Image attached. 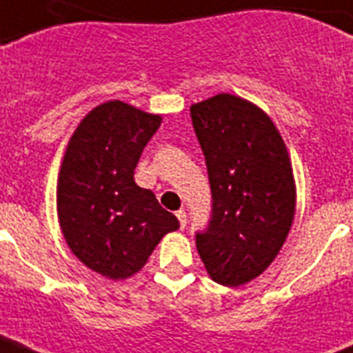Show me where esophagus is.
<instances>
[{
  "mask_svg": "<svg viewBox=\"0 0 353 353\" xmlns=\"http://www.w3.org/2000/svg\"><path fill=\"white\" fill-rule=\"evenodd\" d=\"M176 216H177V220H179V225H181V228H185V225H187V212L177 211Z\"/></svg>",
  "mask_w": 353,
  "mask_h": 353,
  "instance_id": "34e87169",
  "label": "esophagus"
}]
</instances>
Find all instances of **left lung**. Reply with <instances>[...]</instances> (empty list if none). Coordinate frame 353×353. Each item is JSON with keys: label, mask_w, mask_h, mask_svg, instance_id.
<instances>
[{"label": "left lung", "mask_w": 353, "mask_h": 353, "mask_svg": "<svg viewBox=\"0 0 353 353\" xmlns=\"http://www.w3.org/2000/svg\"><path fill=\"white\" fill-rule=\"evenodd\" d=\"M211 185V220L196 248L216 283L239 287L276 259L289 235L296 187L289 153L268 114L216 94L190 107Z\"/></svg>", "instance_id": "8db88e82"}]
</instances>
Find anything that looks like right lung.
<instances>
[{
    "mask_svg": "<svg viewBox=\"0 0 353 353\" xmlns=\"http://www.w3.org/2000/svg\"><path fill=\"white\" fill-rule=\"evenodd\" d=\"M163 118L123 101L98 105L72 134L59 172L57 214L70 250L90 270L125 279L179 228L134 168Z\"/></svg>",
    "mask_w": 353,
    "mask_h": 353,
    "instance_id": "add662e5",
    "label": "right lung"
}]
</instances>
